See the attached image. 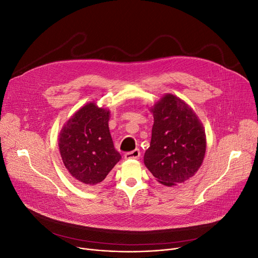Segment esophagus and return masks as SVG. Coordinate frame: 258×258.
<instances>
[{
    "label": "esophagus",
    "instance_id": "esophagus-1",
    "mask_svg": "<svg viewBox=\"0 0 258 258\" xmlns=\"http://www.w3.org/2000/svg\"><path fill=\"white\" fill-rule=\"evenodd\" d=\"M140 151L139 150H134L132 152H128L124 155L125 159H138L140 158Z\"/></svg>",
    "mask_w": 258,
    "mask_h": 258
}]
</instances>
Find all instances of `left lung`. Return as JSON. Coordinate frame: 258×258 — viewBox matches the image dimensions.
<instances>
[{"instance_id": "obj_1", "label": "left lung", "mask_w": 258, "mask_h": 258, "mask_svg": "<svg viewBox=\"0 0 258 258\" xmlns=\"http://www.w3.org/2000/svg\"><path fill=\"white\" fill-rule=\"evenodd\" d=\"M151 111L154 125L144 164L161 184L184 183L195 175L204 160V126L192 108L172 94L164 95Z\"/></svg>"}]
</instances>
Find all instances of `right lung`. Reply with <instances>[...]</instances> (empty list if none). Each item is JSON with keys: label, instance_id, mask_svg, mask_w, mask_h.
<instances>
[{"label": "right lung", "instance_id": "obj_1", "mask_svg": "<svg viewBox=\"0 0 258 258\" xmlns=\"http://www.w3.org/2000/svg\"><path fill=\"white\" fill-rule=\"evenodd\" d=\"M110 111L87 103L67 121L58 138L66 168L85 185L102 182L121 159L108 128Z\"/></svg>", "mask_w": 258, "mask_h": 258}]
</instances>
